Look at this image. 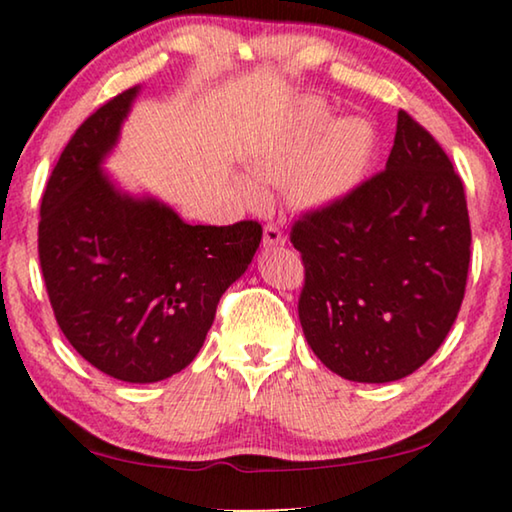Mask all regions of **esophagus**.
Segmentation results:
<instances>
[{
    "mask_svg": "<svg viewBox=\"0 0 512 512\" xmlns=\"http://www.w3.org/2000/svg\"><path fill=\"white\" fill-rule=\"evenodd\" d=\"M286 242V237L282 235V230L277 226H265L263 228V247L265 249H272V247H282Z\"/></svg>",
    "mask_w": 512,
    "mask_h": 512,
    "instance_id": "esophagus-1",
    "label": "esophagus"
}]
</instances>
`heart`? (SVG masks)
Returning <instances> with one entry per match:
<instances>
[{
    "label": "heart",
    "mask_w": 512,
    "mask_h": 512,
    "mask_svg": "<svg viewBox=\"0 0 512 512\" xmlns=\"http://www.w3.org/2000/svg\"><path fill=\"white\" fill-rule=\"evenodd\" d=\"M377 153L373 125L363 118H338L319 100H300L289 128L275 144L251 160V172L268 184H284L293 207L319 212L340 205L368 179ZM244 200L261 205L265 191L249 177L240 179Z\"/></svg>",
    "instance_id": "1"
}]
</instances>
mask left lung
<instances>
[{"label": "left lung", "instance_id": "obj_1", "mask_svg": "<svg viewBox=\"0 0 512 512\" xmlns=\"http://www.w3.org/2000/svg\"><path fill=\"white\" fill-rule=\"evenodd\" d=\"M291 242L305 263L300 326L335 375L396 382L443 345L464 300L471 223L450 158L405 111L384 172L305 214Z\"/></svg>", "mask_w": 512, "mask_h": 512}]
</instances>
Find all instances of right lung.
<instances>
[{
    "instance_id": "add662e5",
    "label": "right lung",
    "mask_w": 512,
    "mask_h": 512,
    "mask_svg": "<svg viewBox=\"0 0 512 512\" xmlns=\"http://www.w3.org/2000/svg\"><path fill=\"white\" fill-rule=\"evenodd\" d=\"M139 90L102 104L69 139L41 198L39 261L69 345L104 375L149 384L195 359L263 230L191 226L102 170Z\"/></svg>"
}]
</instances>
